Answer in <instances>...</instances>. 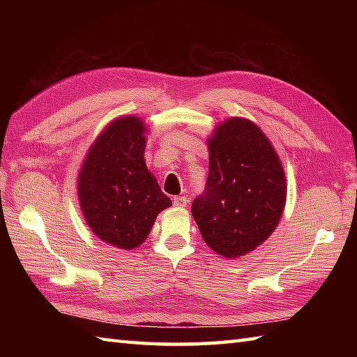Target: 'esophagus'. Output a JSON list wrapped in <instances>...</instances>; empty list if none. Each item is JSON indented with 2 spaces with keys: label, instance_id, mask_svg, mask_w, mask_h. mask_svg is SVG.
Masks as SVG:
<instances>
[{
  "label": "esophagus",
  "instance_id": "esophagus-1",
  "mask_svg": "<svg viewBox=\"0 0 357 357\" xmlns=\"http://www.w3.org/2000/svg\"><path fill=\"white\" fill-rule=\"evenodd\" d=\"M173 204L176 207H187L188 206V198H187V196H174Z\"/></svg>",
  "mask_w": 357,
  "mask_h": 357
}]
</instances>
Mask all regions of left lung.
I'll return each instance as SVG.
<instances>
[{"label":"left lung","mask_w":357,"mask_h":357,"mask_svg":"<svg viewBox=\"0 0 357 357\" xmlns=\"http://www.w3.org/2000/svg\"><path fill=\"white\" fill-rule=\"evenodd\" d=\"M206 192L192 204L204 242L222 257L252 253L275 231L287 201L282 162L253 121L233 116L208 138Z\"/></svg>","instance_id":"8db88e82"}]
</instances>
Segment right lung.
Listing matches in <instances>:
<instances>
[{
  "instance_id": "right-lung-1",
  "label": "right lung",
  "mask_w": 357,
  "mask_h": 357,
  "mask_svg": "<svg viewBox=\"0 0 357 357\" xmlns=\"http://www.w3.org/2000/svg\"><path fill=\"white\" fill-rule=\"evenodd\" d=\"M149 128L135 115L115 118L87 150L77 179L84 221L95 236L119 250L147 239L172 201L144 159Z\"/></svg>"
}]
</instances>
